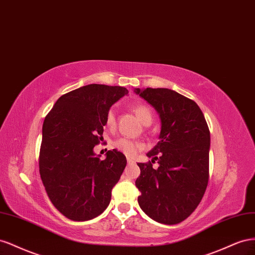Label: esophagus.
<instances>
[{
	"instance_id": "34e87169",
	"label": "esophagus",
	"mask_w": 255,
	"mask_h": 255,
	"mask_svg": "<svg viewBox=\"0 0 255 255\" xmlns=\"http://www.w3.org/2000/svg\"><path fill=\"white\" fill-rule=\"evenodd\" d=\"M127 163L128 164H132V163H134V161L132 159H130V158H127Z\"/></svg>"
}]
</instances>
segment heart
<instances>
[{
	"mask_svg": "<svg viewBox=\"0 0 255 255\" xmlns=\"http://www.w3.org/2000/svg\"><path fill=\"white\" fill-rule=\"evenodd\" d=\"M133 111L143 124L151 123L152 115H151L150 109L147 106H144V105L135 106L133 108ZM106 124H107V126L109 128L114 127V125H115V112H114V110H110L107 113ZM114 146L118 148L120 151H122L123 154H125L126 156L133 157L144 147V145L141 142L130 140V139H127V137H120V139H118L114 142Z\"/></svg>",
	"mask_w": 255,
	"mask_h": 255,
	"instance_id": "1",
	"label": "heart"
}]
</instances>
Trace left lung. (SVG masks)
<instances>
[{
    "label": "left lung",
    "mask_w": 255,
    "mask_h": 255,
    "mask_svg": "<svg viewBox=\"0 0 255 255\" xmlns=\"http://www.w3.org/2000/svg\"><path fill=\"white\" fill-rule=\"evenodd\" d=\"M159 114V142L137 163V202L152 220L177 224L190 216L205 193L209 175L210 133L199 106L169 89H134ZM155 161L159 165L152 168Z\"/></svg>",
    "instance_id": "1"
}]
</instances>
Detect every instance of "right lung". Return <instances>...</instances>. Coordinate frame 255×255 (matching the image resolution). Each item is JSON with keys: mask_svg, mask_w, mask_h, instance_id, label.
I'll list each match as a JSON object with an SVG mask.
<instances>
[{"mask_svg": "<svg viewBox=\"0 0 255 255\" xmlns=\"http://www.w3.org/2000/svg\"><path fill=\"white\" fill-rule=\"evenodd\" d=\"M126 87L89 84L56 100L42 125L39 173L54 207L72 221L103 214L127 164L118 149L106 159L94 152L104 140L107 113Z\"/></svg>", "mask_w": 255, "mask_h": 255, "instance_id": "1", "label": "right lung"}]
</instances>
